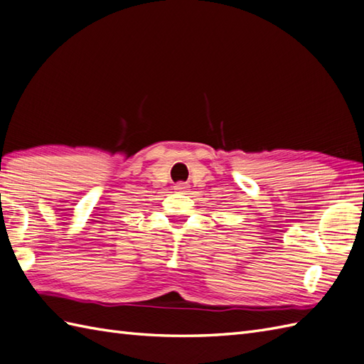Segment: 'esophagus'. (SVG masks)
<instances>
[{
  "instance_id": "esophagus-1",
  "label": "esophagus",
  "mask_w": 364,
  "mask_h": 364,
  "mask_svg": "<svg viewBox=\"0 0 364 364\" xmlns=\"http://www.w3.org/2000/svg\"><path fill=\"white\" fill-rule=\"evenodd\" d=\"M188 185L187 183H177L176 187H174V190H177V191H188Z\"/></svg>"
}]
</instances>
